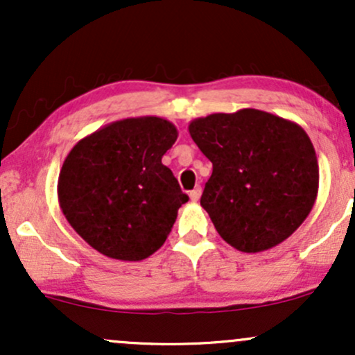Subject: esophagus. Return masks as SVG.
Listing matches in <instances>:
<instances>
[{
    "label": "esophagus",
    "mask_w": 355,
    "mask_h": 355,
    "mask_svg": "<svg viewBox=\"0 0 355 355\" xmlns=\"http://www.w3.org/2000/svg\"><path fill=\"white\" fill-rule=\"evenodd\" d=\"M189 195H190V200L191 202H197L198 198H200V195H202V189H200V187H197V189L191 190Z\"/></svg>",
    "instance_id": "34e87169"
}]
</instances>
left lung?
Returning <instances> with one entry per match:
<instances>
[{
	"mask_svg": "<svg viewBox=\"0 0 355 355\" xmlns=\"http://www.w3.org/2000/svg\"><path fill=\"white\" fill-rule=\"evenodd\" d=\"M189 132L214 165L200 205L227 243L257 254L302 225L319 191L317 155L302 126L243 108L195 118Z\"/></svg>",
	"mask_w": 355,
	"mask_h": 355,
	"instance_id": "8db88e82",
	"label": "left lung"
}]
</instances>
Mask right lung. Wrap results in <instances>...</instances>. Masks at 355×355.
<instances>
[{"instance_id":"add662e5","label":"right lung","mask_w":355,"mask_h":355,"mask_svg":"<svg viewBox=\"0 0 355 355\" xmlns=\"http://www.w3.org/2000/svg\"><path fill=\"white\" fill-rule=\"evenodd\" d=\"M177 126L160 116L113 121L70 150L58 177L60 209L88 245L138 262L165 243L189 197L162 157Z\"/></svg>"}]
</instances>
